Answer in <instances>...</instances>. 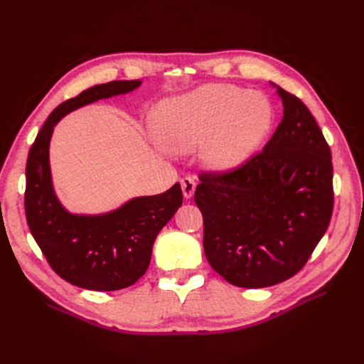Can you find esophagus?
<instances>
[{
    "label": "esophagus",
    "mask_w": 364,
    "mask_h": 364,
    "mask_svg": "<svg viewBox=\"0 0 364 364\" xmlns=\"http://www.w3.org/2000/svg\"><path fill=\"white\" fill-rule=\"evenodd\" d=\"M181 185H182V191H183V196L186 197V199H191L194 191H196V181L193 178H183L181 181Z\"/></svg>",
    "instance_id": "1"
}]
</instances>
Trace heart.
Segmentation results:
<instances>
[{
	"mask_svg": "<svg viewBox=\"0 0 364 364\" xmlns=\"http://www.w3.org/2000/svg\"><path fill=\"white\" fill-rule=\"evenodd\" d=\"M272 103L234 85H206L161 102L153 129L161 144L190 153L206 144L203 161L213 170H229L258 149L273 124Z\"/></svg>",
	"mask_w": 364,
	"mask_h": 364,
	"instance_id": "obj_1",
	"label": "heart"
}]
</instances>
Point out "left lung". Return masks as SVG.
Returning <instances> with one entry per match:
<instances>
[{
  "label": "left lung",
  "mask_w": 364,
  "mask_h": 364,
  "mask_svg": "<svg viewBox=\"0 0 364 364\" xmlns=\"http://www.w3.org/2000/svg\"><path fill=\"white\" fill-rule=\"evenodd\" d=\"M277 91L284 117L262 151L229 171L202 173L194 193L208 262L243 289L294 277L333 215L331 150L299 98Z\"/></svg>",
  "instance_id": "obj_1"
}]
</instances>
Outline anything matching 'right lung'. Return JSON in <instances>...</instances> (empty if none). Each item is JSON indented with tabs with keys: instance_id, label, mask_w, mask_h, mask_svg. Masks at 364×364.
Wrapping results in <instances>:
<instances>
[{
	"instance_id": "obj_1",
	"label": "right lung",
	"mask_w": 364,
	"mask_h": 364,
	"mask_svg": "<svg viewBox=\"0 0 364 364\" xmlns=\"http://www.w3.org/2000/svg\"><path fill=\"white\" fill-rule=\"evenodd\" d=\"M139 80L95 85L59 105L50 114L28 151L26 167V217L43 257L62 279L86 290L114 291L130 287L147 272L159 230L182 205V190L136 197L102 215L70 214L53 190L50 139L58 121L85 105L136 90Z\"/></svg>"
}]
</instances>
